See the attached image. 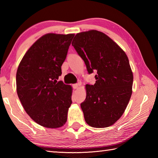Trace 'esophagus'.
<instances>
[{
    "label": "esophagus",
    "instance_id": "34e87169",
    "mask_svg": "<svg viewBox=\"0 0 158 158\" xmlns=\"http://www.w3.org/2000/svg\"><path fill=\"white\" fill-rule=\"evenodd\" d=\"M78 86H79V84H73V88L74 89H76V88H78Z\"/></svg>",
    "mask_w": 158,
    "mask_h": 158
}]
</instances>
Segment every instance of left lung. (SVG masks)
<instances>
[{
  "instance_id": "left-lung-1",
  "label": "left lung",
  "mask_w": 158,
  "mask_h": 158,
  "mask_svg": "<svg viewBox=\"0 0 158 158\" xmlns=\"http://www.w3.org/2000/svg\"><path fill=\"white\" fill-rule=\"evenodd\" d=\"M72 45L88 74L97 72L95 84L85 85L86 98L81 104L85 121L94 128L110 127L124 113L132 94L133 76L127 54L97 30L77 34Z\"/></svg>"
}]
</instances>
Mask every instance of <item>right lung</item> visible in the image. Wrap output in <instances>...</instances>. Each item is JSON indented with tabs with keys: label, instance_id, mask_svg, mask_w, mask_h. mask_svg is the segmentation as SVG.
<instances>
[{
	"label": "right lung",
	"instance_id": "1",
	"mask_svg": "<svg viewBox=\"0 0 158 158\" xmlns=\"http://www.w3.org/2000/svg\"><path fill=\"white\" fill-rule=\"evenodd\" d=\"M74 36H43L25 53L17 70L19 98L28 115L42 127L56 128L67 121L72 88L58 79Z\"/></svg>",
	"mask_w": 158,
	"mask_h": 158
}]
</instances>
